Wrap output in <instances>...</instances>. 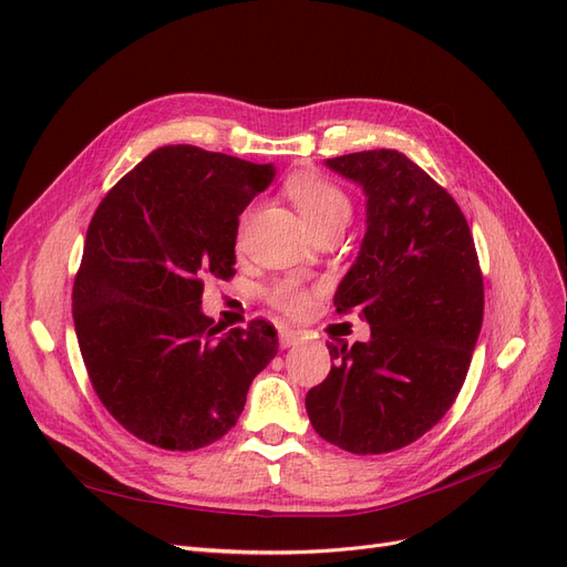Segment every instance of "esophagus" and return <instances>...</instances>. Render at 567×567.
I'll list each match as a JSON object with an SVG mask.
<instances>
[{"label":"esophagus","mask_w":567,"mask_h":567,"mask_svg":"<svg viewBox=\"0 0 567 567\" xmlns=\"http://www.w3.org/2000/svg\"><path fill=\"white\" fill-rule=\"evenodd\" d=\"M303 341V334L291 330V327H280V343L285 346V349H289V346H297Z\"/></svg>","instance_id":"obj_1"}]
</instances>
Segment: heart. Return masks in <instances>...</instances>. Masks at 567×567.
Masks as SVG:
<instances>
[{"instance_id":"1","label":"heart","mask_w":567,"mask_h":567,"mask_svg":"<svg viewBox=\"0 0 567 567\" xmlns=\"http://www.w3.org/2000/svg\"><path fill=\"white\" fill-rule=\"evenodd\" d=\"M287 195L301 212L308 228L318 233L327 226H346L351 218V199L334 181L316 174H301L289 178ZM268 301L282 310L285 316L301 318L313 306V291L301 280L285 278L278 280L268 291Z\"/></svg>"}]
</instances>
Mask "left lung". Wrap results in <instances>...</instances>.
Instances as JSON below:
<instances>
[{"mask_svg":"<svg viewBox=\"0 0 567 567\" xmlns=\"http://www.w3.org/2000/svg\"><path fill=\"white\" fill-rule=\"evenodd\" d=\"M368 195V233L337 313L360 308L372 339L327 343L330 374L306 393L320 437L353 454L414 443L460 395L483 324V272L454 197L398 151L327 159Z\"/></svg>","mask_w":567,"mask_h":567,"instance_id":"8db88e82","label":"left lung"}]
</instances>
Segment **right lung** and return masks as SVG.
Returning <instances> with one entry per match:
<instances>
[{"label":"right lung","instance_id":"obj_1","mask_svg":"<svg viewBox=\"0 0 567 567\" xmlns=\"http://www.w3.org/2000/svg\"><path fill=\"white\" fill-rule=\"evenodd\" d=\"M270 178V164L164 145L91 216L72 320L91 386L143 443L190 452L224 437L278 353L268 320L218 334L199 310L209 278L235 276L237 216Z\"/></svg>","mask_w":567,"mask_h":567}]
</instances>
